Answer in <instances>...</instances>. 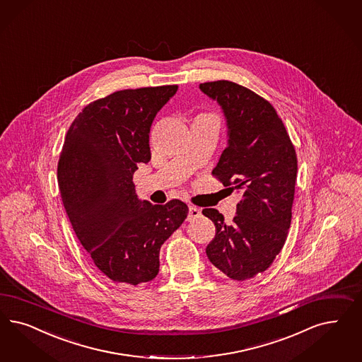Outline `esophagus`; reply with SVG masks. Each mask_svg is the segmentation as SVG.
Here are the masks:
<instances>
[{
  "mask_svg": "<svg viewBox=\"0 0 362 362\" xmlns=\"http://www.w3.org/2000/svg\"><path fill=\"white\" fill-rule=\"evenodd\" d=\"M199 214H201V210L199 208H196V206H193V205H190L189 206V213H187V220L192 221V220L199 217Z\"/></svg>",
  "mask_w": 362,
  "mask_h": 362,
  "instance_id": "obj_1",
  "label": "esophagus"
}]
</instances>
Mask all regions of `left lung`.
<instances>
[{"mask_svg": "<svg viewBox=\"0 0 362 362\" xmlns=\"http://www.w3.org/2000/svg\"><path fill=\"white\" fill-rule=\"evenodd\" d=\"M199 89L217 100L228 125V146L213 169L240 201L232 223L217 209L202 210L216 226L206 246L210 262L229 279H253L272 265L292 221L297 156L273 105L235 82H204Z\"/></svg>", "mask_w": 362, "mask_h": 362, "instance_id": "obj_1", "label": "left lung"}]
</instances>
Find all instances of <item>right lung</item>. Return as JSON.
Returning a JSON list of instances; mask_svg holds the SVG:
<instances>
[{
	"label": "right lung",
	"mask_w": 362,
	"mask_h": 362,
	"mask_svg": "<svg viewBox=\"0 0 362 362\" xmlns=\"http://www.w3.org/2000/svg\"><path fill=\"white\" fill-rule=\"evenodd\" d=\"M177 85L125 89L95 100L71 122L59 154V193L94 265L115 282L139 285L160 270V249L187 205L137 199L133 175L151 161L149 132Z\"/></svg>",
	"instance_id": "obj_1"
}]
</instances>
